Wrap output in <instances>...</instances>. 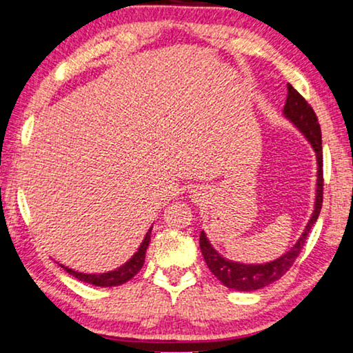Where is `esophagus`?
Listing matches in <instances>:
<instances>
[{"mask_svg": "<svg viewBox=\"0 0 353 353\" xmlns=\"http://www.w3.org/2000/svg\"><path fill=\"white\" fill-rule=\"evenodd\" d=\"M192 193H193L192 196H198V195H200V192H196V190H192Z\"/></svg>", "mask_w": 353, "mask_h": 353, "instance_id": "obj_1", "label": "esophagus"}]
</instances>
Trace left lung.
Instances as JSON below:
<instances>
[{
  "instance_id": "1",
  "label": "left lung",
  "mask_w": 353,
  "mask_h": 353,
  "mask_svg": "<svg viewBox=\"0 0 353 353\" xmlns=\"http://www.w3.org/2000/svg\"><path fill=\"white\" fill-rule=\"evenodd\" d=\"M283 117L288 121H291L299 131L304 134V137L310 142L312 148H314L315 157H316V190H315V205L314 212H312L309 222L302 232L294 245L288 250L285 254L276 257L274 261L264 262V264H245V262H235L230 261L219 254L214 250V246L211 245V241L208 240L206 232L201 230L200 233V248L205 257L206 265L210 267L217 280L222 285H225L230 290L236 291H256L261 290L270 283L276 280L286 274L291 269V265L294 264L297 254H299L302 246L307 240L312 225L315 224L319 219L321 203H323V150H321V131L316 115L304 97L296 91L291 84H288V97L286 103L283 107Z\"/></svg>"
}]
</instances>
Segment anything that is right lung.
<instances>
[{
    "instance_id": "add662e5",
    "label": "right lung",
    "mask_w": 353,
    "mask_h": 353,
    "mask_svg": "<svg viewBox=\"0 0 353 353\" xmlns=\"http://www.w3.org/2000/svg\"><path fill=\"white\" fill-rule=\"evenodd\" d=\"M152 227L148 228V232L145 233V236H143L141 246H139L137 251L131 256V259H128L125 264L118 267V269H113L110 272H103V274H84V272L73 270V269H70V267H67V265H62V264H59V265H61L63 270H67L70 275L78 278L79 281L89 283V285L102 286V288L123 285V283H126V281L131 280V278L136 275L139 270L142 269L143 261H145V252H147L148 243H150Z\"/></svg>"
}]
</instances>
